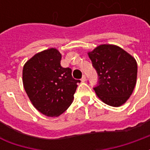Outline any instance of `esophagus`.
Instances as JSON below:
<instances>
[{
    "mask_svg": "<svg viewBox=\"0 0 150 150\" xmlns=\"http://www.w3.org/2000/svg\"><path fill=\"white\" fill-rule=\"evenodd\" d=\"M81 81L82 82L86 81V76H85V75H83V77H82V79H81Z\"/></svg>",
    "mask_w": 150,
    "mask_h": 150,
    "instance_id": "esophagus-1",
    "label": "esophagus"
}]
</instances>
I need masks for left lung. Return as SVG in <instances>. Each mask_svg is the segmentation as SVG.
<instances>
[{
  "label": "left lung",
  "instance_id": "8db88e82",
  "mask_svg": "<svg viewBox=\"0 0 150 150\" xmlns=\"http://www.w3.org/2000/svg\"><path fill=\"white\" fill-rule=\"evenodd\" d=\"M99 83L94 90L104 104L120 107L129 100L137 75L136 59L120 46L103 44L88 53Z\"/></svg>",
  "mask_w": 150,
  "mask_h": 150
}]
</instances>
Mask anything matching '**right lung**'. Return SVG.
Masks as SVG:
<instances>
[{
    "label": "right lung",
    "mask_w": 150,
    "mask_h": 150,
    "mask_svg": "<svg viewBox=\"0 0 150 150\" xmlns=\"http://www.w3.org/2000/svg\"><path fill=\"white\" fill-rule=\"evenodd\" d=\"M62 54L50 48L34 54L25 63L22 82L34 108L50 117L60 116L71 104L77 83L71 69L62 67Z\"/></svg>",
    "instance_id": "1"
}]
</instances>
